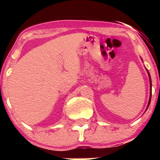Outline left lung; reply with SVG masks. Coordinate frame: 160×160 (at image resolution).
Returning <instances> with one entry per match:
<instances>
[{"label":"left lung","instance_id":"obj_1","mask_svg":"<svg viewBox=\"0 0 160 160\" xmlns=\"http://www.w3.org/2000/svg\"><path fill=\"white\" fill-rule=\"evenodd\" d=\"M147 71H148V76H149V80H150V100H149V103H148V107H149V105H150V101H151V94H152V89H151V88H152V82H151V78H150V74H149V72H148V69H147ZM148 108H147V109H148Z\"/></svg>","mask_w":160,"mask_h":160}]
</instances>
